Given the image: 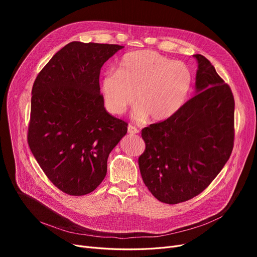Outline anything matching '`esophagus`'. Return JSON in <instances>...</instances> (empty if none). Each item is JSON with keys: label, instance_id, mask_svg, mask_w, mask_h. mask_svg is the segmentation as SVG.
<instances>
[{"label": "esophagus", "instance_id": "34e87169", "mask_svg": "<svg viewBox=\"0 0 257 257\" xmlns=\"http://www.w3.org/2000/svg\"><path fill=\"white\" fill-rule=\"evenodd\" d=\"M139 132L140 131H139V129L137 127H134L132 125L128 126V133H130V134H138Z\"/></svg>", "mask_w": 257, "mask_h": 257}]
</instances>
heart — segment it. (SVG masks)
I'll list each match as a JSON object with an SVG mask.
<instances>
[{
	"mask_svg": "<svg viewBox=\"0 0 257 257\" xmlns=\"http://www.w3.org/2000/svg\"><path fill=\"white\" fill-rule=\"evenodd\" d=\"M192 86L188 67L161 54L140 50L125 54L116 72H106L100 83L104 105L111 114L123 113L136 99L133 115L163 121L183 106Z\"/></svg>",
	"mask_w": 257,
	"mask_h": 257,
	"instance_id": "1",
	"label": "heart"
}]
</instances>
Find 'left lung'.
<instances>
[{
	"label": "left lung",
	"mask_w": 257,
	"mask_h": 257,
	"mask_svg": "<svg viewBox=\"0 0 257 257\" xmlns=\"http://www.w3.org/2000/svg\"><path fill=\"white\" fill-rule=\"evenodd\" d=\"M198 63L195 96L170 118L142 130L146 150L139 158L144 183L160 202L177 204L210 184L230 157L234 99L204 56Z\"/></svg>",
	"instance_id": "8db88e82"
}]
</instances>
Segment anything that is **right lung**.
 Segmentation results:
<instances>
[{"mask_svg": "<svg viewBox=\"0 0 257 257\" xmlns=\"http://www.w3.org/2000/svg\"><path fill=\"white\" fill-rule=\"evenodd\" d=\"M123 48L72 42L34 81L28 144L47 177L67 195L96 190L109 153L127 133V123L106 111L99 84L101 67Z\"/></svg>", "mask_w": 257, "mask_h": 257, "instance_id": "right-lung-1", "label": "right lung"}]
</instances>
